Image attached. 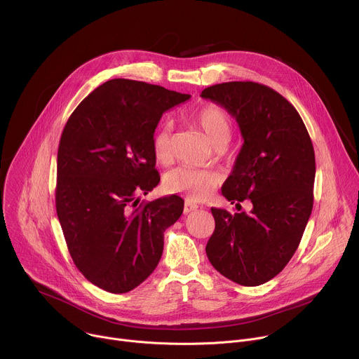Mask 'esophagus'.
Instances as JSON below:
<instances>
[{
	"mask_svg": "<svg viewBox=\"0 0 359 359\" xmlns=\"http://www.w3.org/2000/svg\"><path fill=\"white\" fill-rule=\"evenodd\" d=\"M197 209H198L197 204H194V203H191V201H186V203H184V209H183V212H184V215H187V213L194 212V210H197Z\"/></svg>",
	"mask_w": 359,
	"mask_h": 359,
	"instance_id": "esophagus-1",
	"label": "esophagus"
}]
</instances>
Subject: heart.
I'll return each mask as SVG.
<instances>
[{"label":"heart","mask_w":359,"mask_h":359,"mask_svg":"<svg viewBox=\"0 0 359 359\" xmlns=\"http://www.w3.org/2000/svg\"><path fill=\"white\" fill-rule=\"evenodd\" d=\"M196 125L206 135L215 147H224L231 136V121L226 111L216 105L201 108L196 118ZM153 156L159 163H169L173 156V140L170 123H162L151 136ZM165 189L170 193H180L190 201L208 198L219 184V176L212 170L191 168H177L165 177Z\"/></svg>","instance_id":"obj_1"}]
</instances>
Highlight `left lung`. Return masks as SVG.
Returning <instances> with one entry per match:
<instances>
[{
  "instance_id": "obj_1",
  "label": "left lung",
  "mask_w": 359,
  "mask_h": 359,
  "mask_svg": "<svg viewBox=\"0 0 359 359\" xmlns=\"http://www.w3.org/2000/svg\"><path fill=\"white\" fill-rule=\"evenodd\" d=\"M210 99L236 118L244 143L223 196L250 213L212 208L215 233L206 245L212 266L245 287L274 278L294 255L313 212L316 155L311 137L290 102L257 82L209 86Z\"/></svg>"
}]
</instances>
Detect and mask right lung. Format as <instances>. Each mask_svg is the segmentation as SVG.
I'll return each mask as SVG.
<instances>
[{"instance_id": "1", "label": "right lung", "mask_w": 359, "mask_h": 359, "mask_svg": "<svg viewBox=\"0 0 359 359\" xmlns=\"http://www.w3.org/2000/svg\"><path fill=\"white\" fill-rule=\"evenodd\" d=\"M190 95L132 79H111L69 116L58 147L57 215L71 257L96 287L123 294L159 264L163 233L183 213V198L146 204L139 194L161 176L151 136L163 112Z\"/></svg>"}]
</instances>
